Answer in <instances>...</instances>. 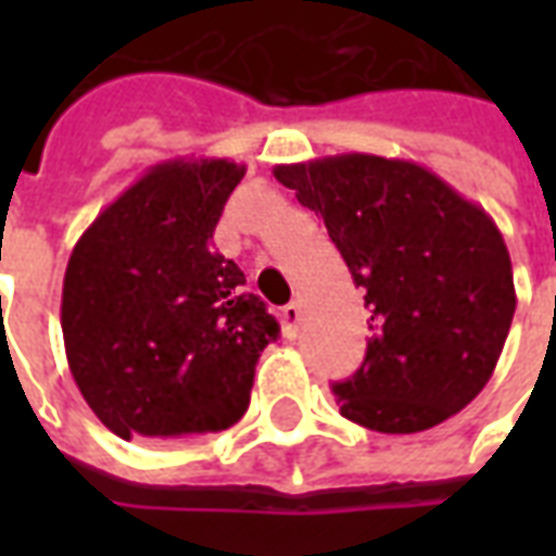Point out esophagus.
<instances>
[{"instance_id": "esophagus-1", "label": "esophagus", "mask_w": 556, "mask_h": 556, "mask_svg": "<svg viewBox=\"0 0 556 556\" xmlns=\"http://www.w3.org/2000/svg\"><path fill=\"white\" fill-rule=\"evenodd\" d=\"M279 321H282L286 337H294V333H298V325H301V303H289V306H282Z\"/></svg>"}]
</instances>
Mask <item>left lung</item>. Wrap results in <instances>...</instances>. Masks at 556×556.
<instances>
[{
	"mask_svg": "<svg viewBox=\"0 0 556 556\" xmlns=\"http://www.w3.org/2000/svg\"><path fill=\"white\" fill-rule=\"evenodd\" d=\"M274 175L325 219L372 313L363 366L333 384L342 417L410 434L470 405L515 315L513 262L494 219L410 160L337 154Z\"/></svg>",
	"mask_w": 556,
	"mask_h": 556,
	"instance_id": "1",
	"label": "left lung"
}]
</instances>
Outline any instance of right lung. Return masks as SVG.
<instances>
[{
  "label": "right lung",
  "instance_id": "obj_1",
  "mask_svg": "<svg viewBox=\"0 0 556 556\" xmlns=\"http://www.w3.org/2000/svg\"><path fill=\"white\" fill-rule=\"evenodd\" d=\"M247 166L157 163L106 205L67 258L62 333L71 375L118 438L229 429L279 325L243 270L214 250Z\"/></svg>",
  "mask_w": 556,
  "mask_h": 556
}]
</instances>
